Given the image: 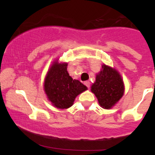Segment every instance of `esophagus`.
Listing matches in <instances>:
<instances>
[{
    "label": "esophagus",
    "instance_id": "obj_1",
    "mask_svg": "<svg viewBox=\"0 0 155 155\" xmlns=\"http://www.w3.org/2000/svg\"><path fill=\"white\" fill-rule=\"evenodd\" d=\"M84 84H85V85L88 88H90V82H89V81H85V82H84Z\"/></svg>",
    "mask_w": 155,
    "mask_h": 155
}]
</instances>
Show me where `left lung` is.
Returning a JSON list of instances; mask_svg holds the SVG:
<instances>
[{"label": "left lung", "mask_w": 155, "mask_h": 155, "mask_svg": "<svg viewBox=\"0 0 155 155\" xmlns=\"http://www.w3.org/2000/svg\"><path fill=\"white\" fill-rule=\"evenodd\" d=\"M101 71L96 75V81L91 91L104 109H111L121 98L124 93V84L119 73L113 68L101 65Z\"/></svg>", "instance_id": "left-lung-1"}]
</instances>
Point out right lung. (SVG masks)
<instances>
[{
	"label": "right lung",
	"instance_id": "obj_1",
	"mask_svg": "<svg viewBox=\"0 0 155 155\" xmlns=\"http://www.w3.org/2000/svg\"><path fill=\"white\" fill-rule=\"evenodd\" d=\"M67 63L54 61L44 80L45 93L54 107L64 109L73 104L76 97L87 90L78 80H73L67 71Z\"/></svg>",
	"mask_w": 155,
	"mask_h": 155
}]
</instances>
